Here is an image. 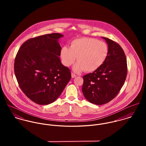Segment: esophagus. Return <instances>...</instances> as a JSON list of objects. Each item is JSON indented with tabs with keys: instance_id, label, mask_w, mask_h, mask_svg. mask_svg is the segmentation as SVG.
Wrapping results in <instances>:
<instances>
[{
	"instance_id": "1",
	"label": "esophagus",
	"mask_w": 146,
	"mask_h": 146,
	"mask_svg": "<svg viewBox=\"0 0 146 146\" xmlns=\"http://www.w3.org/2000/svg\"><path fill=\"white\" fill-rule=\"evenodd\" d=\"M71 77L72 78H75V77H76V75L74 73H71Z\"/></svg>"
}]
</instances>
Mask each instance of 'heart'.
<instances>
[{
  "mask_svg": "<svg viewBox=\"0 0 146 146\" xmlns=\"http://www.w3.org/2000/svg\"><path fill=\"white\" fill-rule=\"evenodd\" d=\"M108 54L107 44L102 41L90 38L75 39L70 48L64 46L61 52V58L64 66L69 67L76 60L73 66L76 72H93L104 62Z\"/></svg>",
  "mask_w": 146,
  "mask_h": 146,
  "instance_id": "1",
  "label": "heart"
}]
</instances>
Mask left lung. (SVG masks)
Listing matches in <instances>:
<instances>
[{
    "label": "left lung",
    "mask_w": 146,
    "mask_h": 146,
    "mask_svg": "<svg viewBox=\"0 0 146 146\" xmlns=\"http://www.w3.org/2000/svg\"><path fill=\"white\" fill-rule=\"evenodd\" d=\"M108 44V54L104 63L92 73L83 76L82 92L90 103L104 104L113 100L125 82L127 63L125 53L117 42L102 37Z\"/></svg>",
    "instance_id": "8db88e82"
}]
</instances>
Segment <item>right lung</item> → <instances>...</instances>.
<instances>
[{
	"mask_svg": "<svg viewBox=\"0 0 146 146\" xmlns=\"http://www.w3.org/2000/svg\"><path fill=\"white\" fill-rule=\"evenodd\" d=\"M63 36L53 33L31 38L21 45L15 58V74L24 94L37 104L54 102L71 78L70 69L61 62Z\"/></svg>",
	"mask_w": 146,
	"mask_h": 146,
	"instance_id": "1",
	"label": "right lung"
}]
</instances>
